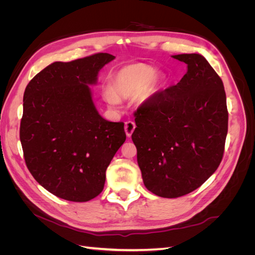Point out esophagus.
I'll return each mask as SVG.
<instances>
[{
	"mask_svg": "<svg viewBox=\"0 0 255 255\" xmlns=\"http://www.w3.org/2000/svg\"><path fill=\"white\" fill-rule=\"evenodd\" d=\"M135 128H136V126H135V123H134L133 121L128 120V121H127V122H126L125 130H126V134H127V136H128V137H130V135L133 134Z\"/></svg>",
	"mask_w": 255,
	"mask_h": 255,
	"instance_id": "obj_1",
	"label": "esophagus"
}]
</instances>
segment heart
I'll return each instance as SVG.
<instances>
[{"mask_svg":"<svg viewBox=\"0 0 255 255\" xmlns=\"http://www.w3.org/2000/svg\"><path fill=\"white\" fill-rule=\"evenodd\" d=\"M156 70L144 64H135L121 68L111 82V89L103 91V98L111 106H117L120 98H129L139 94L140 101H146L154 94Z\"/></svg>","mask_w":255,"mask_h":255,"instance_id":"obj_1","label":"heart"}]
</instances>
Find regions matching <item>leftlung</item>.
<instances>
[{"instance_id":"1","label":"left lung","mask_w":255,"mask_h":255,"mask_svg":"<svg viewBox=\"0 0 255 255\" xmlns=\"http://www.w3.org/2000/svg\"><path fill=\"white\" fill-rule=\"evenodd\" d=\"M172 57L187 65L186 74L138 107L132 134L144 186L163 198L201 186L220 165L228 134L219 75L200 54Z\"/></svg>"}]
</instances>
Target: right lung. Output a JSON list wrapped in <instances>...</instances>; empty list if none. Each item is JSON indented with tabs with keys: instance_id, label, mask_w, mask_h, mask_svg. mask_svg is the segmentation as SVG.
Segmentation results:
<instances>
[{
	"instance_id": "right-lung-1",
	"label": "right lung",
	"mask_w": 255,
	"mask_h": 255,
	"mask_svg": "<svg viewBox=\"0 0 255 255\" xmlns=\"http://www.w3.org/2000/svg\"><path fill=\"white\" fill-rule=\"evenodd\" d=\"M115 59L109 53L55 61L23 96L20 140L34 179L58 198L87 202L101 194L105 172L126 141L125 123L99 115L88 85Z\"/></svg>"
}]
</instances>
